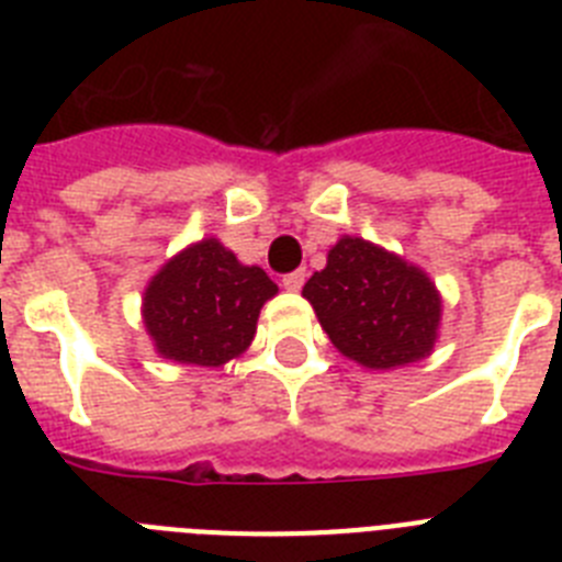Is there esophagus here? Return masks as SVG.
I'll return each instance as SVG.
<instances>
[{
  "label": "esophagus",
  "mask_w": 562,
  "mask_h": 562,
  "mask_svg": "<svg viewBox=\"0 0 562 562\" xmlns=\"http://www.w3.org/2000/svg\"><path fill=\"white\" fill-rule=\"evenodd\" d=\"M304 281H306V270H295V272H290V276H284V281H281V284H284L286 292H297L301 286H304Z\"/></svg>",
  "instance_id": "esophagus-1"
}]
</instances>
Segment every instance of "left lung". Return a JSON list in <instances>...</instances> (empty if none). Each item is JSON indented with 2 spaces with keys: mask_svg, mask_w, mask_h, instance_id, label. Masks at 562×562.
Returning a JSON list of instances; mask_svg holds the SVG:
<instances>
[{
  "mask_svg": "<svg viewBox=\"0 0 562 562\" xmlns=\"http://www.w3.org/2000/svg\"><path fill=\"white\" fill-rule=\"evenodd\" d=\"M304 297L342 357L391 371L434 355L441 295L422 267L360 236H340Z\"/></svg>",
  "mask_w": 562,
  "mask_h": 562,
  "instance_id": "obj_1",
  "label": "left lung"
}]
</instances>
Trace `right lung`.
<instances>
[{"instance_id": "right-lung-1", "label": "right lung", "mask_w": 562, "mask_h": 562, "mask_svg": "<svg viewBox=\"0 0 562 562\" xmlns=\"http://www.w3.org/2000/svg\"><path fill=\"white\" fill-rule=\"evenodd\" d=\"M272 295L278 286L261 267L241 265L220 238L207 236L154 272L140 315L162 360L220 369L250 349Z\"/></svg>"}]
</instances>
